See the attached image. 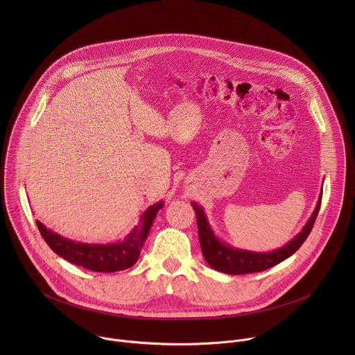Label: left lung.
<instances>
[{"label":"left lung","instance_id":"1","mask_svg":"<svg viewBox=\"0 0 355 355\" xmlns=\"http://www.w3.org/2000/svg\"><path fill=\"white\" fill-rule=\"evenodd\" d=\"M321 198H322V191L320 193L314 211L311 213L310 218L304 224L302 231L294 239L286 243L283 248L269 253L242 250V249L232 248L225 242H221L214 235L207 221V217L203 211L202 206L198 203L191 202V206L194 207L197 214L198 235H200V243H201L205 261L213 269L223 273H228V275H246V273H254V272H262L265 269H269L280 263L282 261H284L286 258L295 253L302 246L306 238L309 236L321 206Z\"/></svg>","mask_w":355,"mask_h":355}]
</instances>
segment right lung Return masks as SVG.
<instances>
[{"label":"right lung","instance_id":"1","mask_svg":"<svg viewBox=\"0 0 355 355\" xmlns=\"http://www.w3.org/2000/svg\"><path fill=\"white\" fill-rule=\"evenodd\" d=\"M162 206V201L149 206V209H146L142 214L139 224L132 228L123 242L116 243L97 245L76 242L58 235L38 220L37 225L45 242L57 255L89 270L112 273L128 269L138 261L141 249L145 245L152 228L153 221Z\"/></svg>","mask_w":355,"mask_h":355}]
</instances>
